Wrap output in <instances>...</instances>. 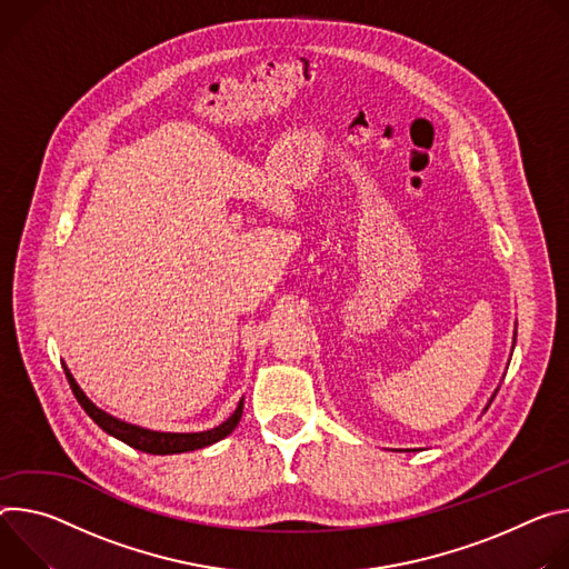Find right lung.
I'll use <instances>...</instances> for the list:
<instances>
[{
  "label": "right lung",
  "mask_w": 569,
  "mask_h": 569,
  "mask_svg": "<svg viewBox=\"0 0 569 569\" xmlns=\"http://www.w3.org/2000/svg\"><path fill=\"white\" fill-rule=\"evenodd\" d=\"M66 377L70 382V389L74 393V398L79 400V405L83 407V411L110 436L119 438L121 443L131 446L140 452H147V455H180V452H189V450H199V448H208L212 443H217V440L226 438L237 425H239V418H241V411H243V400H239L234 413L221 422L219 427L214 429H208V431H199V433H164V431H151V429H142V427H136V425H129V422H121L112 416H108L106 411L97 409L88 398L86 393L79 389V385L74 382L72 372L66 368Z\"/></svg>",
  "instance_id": "add662e5"
}]
</instances>
